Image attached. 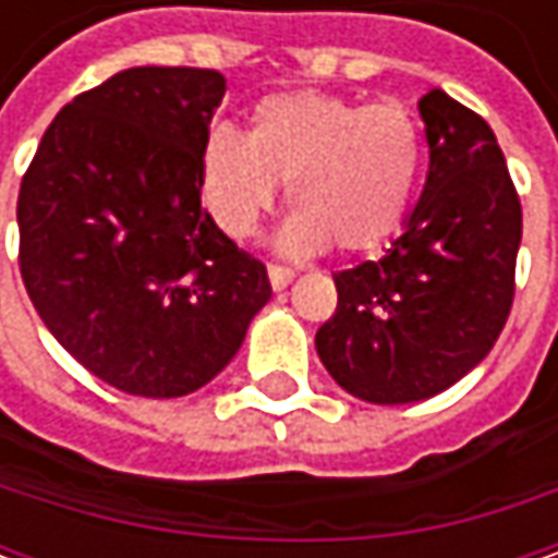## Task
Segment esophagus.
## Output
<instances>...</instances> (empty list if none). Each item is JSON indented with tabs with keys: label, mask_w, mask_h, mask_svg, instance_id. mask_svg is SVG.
<instances>
[{
	"label": "esophagus",
	"mask_w": 558,
	"mask_h": 558,
	"mask_svg": "<svg viewBox=\"0 0 558 558\" xmlns=\"http://www.w3.org/2000/svg\"><path fill=\"white\" fill-rule=\"evenodd\" d=\"M267 276H269V286H272L276 291H282V289H289V282L294 279V269L276 267V264H269Z\"/></svg>",
	"instance_id": "1"
}]
</instances>
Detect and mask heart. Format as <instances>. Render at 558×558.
Returning <instances> with one entry per match:
<instances>
[{
    "instance_id": "heart-1",
    "label": "heart",
    "mask_w": 558,
    "mask_h": 558,
    "mask_svg": "<svg viewBox=\"0 0 558 558\" xmlns=\"http://www.w3.org/2000/svg\"><path fill=\"white\" fill-rule=\"evenodd\" d=\"M418 170L422 130L407 105L289 93L254 108L247 136L223 126L207 140L202 195L220 229L245 239L286 183L294 210L276 235L279 247L356 254L400 226Z\"/></svg>"
}]
</instances>
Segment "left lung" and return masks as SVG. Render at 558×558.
<instances>
[{"label":"left lung","instance_id":"1","mask_svg":"<svg viewBox=\"0 0 558 558\" xmlns=\"http://www.w3.org/2000/svg\"><path fill=\"white\" fill-rule=\"evenodd\" d=\"M418 114L425 189L378 260L335 272L338 307L316 332L335 381L385 407L440 395L490 354L522 245V204L494 130L440 89Z\"/></svg>","mask_w":558,"mask_h":558}]
</instances>
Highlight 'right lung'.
<instances>
[{
  "mask_svg": "<svg viewBox=\"0 0 558 558\" xmlns=\"http://www.w3.org/2000/svg\"><path fill=\"white\" fill-rule=\"evenodd\" d=\"M202 68H130L58 111L17 195L21 276L58 344L111 388L198 391L269 301L267 267L202 207Z\"/></svg>",
  "mask_w": 558,
  "mask_h": 558,
  "instance_id": "right-lung-1",
  "label": "right lung"
}]
</instances>
